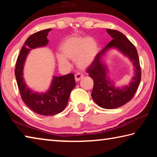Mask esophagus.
Wrapping results in <instances>:
<instances>
[{
  "label": "esophagus",
  "mask_w": 157,
  "mask_h": 157,
  "mask_svg": "<svg viewBox=\"0 0 157 157\" xmlns=\"http://www.w3.org/2000/svg\"><path fill=\"white\" fill-rule=\"evenodd\" d=\"M83 77H84V75H82V74H80V73L76 74V75H75V81H76V82H79L82 78H83Z\"/></svg>",
  "instance_id": "1"
}]
</instances>
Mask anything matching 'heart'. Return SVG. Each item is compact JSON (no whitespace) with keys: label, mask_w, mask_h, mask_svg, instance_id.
I'll return each instance as SVG.
<instances>
[{"label":"heart","mask_w":157,"mask_h":157,"mask_svg":"<svg viewBox=\"0 0 157 157\" xmlns=\"http://www.w3.org/2000/svg\"><path fill=\"white\" fill-rule=\"evenodd\" d=\"M62 54L57 55V62L62 66H67L68 59H75V65L80 69H86L92 65L99 48L91 37L71 36L65 39L60 45Z\"/></svg>","instance_id":"obj_1"}]
</instances>
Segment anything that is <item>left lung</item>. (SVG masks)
<instances>
[{"mask_svg":"<svg viewBox=\"0 0 157 157\" xmlns=\"http://www.w3.org/2000/svg\"><path fill=\"white\" fill-rule=\"evenodd\" d=\"M113 39L97 55L94 63L86 70L94 80L91 97L100 107L112 109L120 107L132 100L139 87L141 78L139 58L136 48L121 32L107 29ZM118 50L129 58L134 66L135 75L127 85L118 87L107 75L108 68L103 57L110 49Z\"/></svg>","mask_w":157,"mask_h":157,"instance_id":"obj_1","label":"left lung"}]
</instances>
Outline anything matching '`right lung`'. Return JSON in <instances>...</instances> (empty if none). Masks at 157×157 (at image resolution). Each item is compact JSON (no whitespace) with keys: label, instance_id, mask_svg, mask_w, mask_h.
<instances>
[{"label":"right lung","instance_id":"obj_1","mask_svg":"<svg viewBox=\"0 0 157 157\" xmlns=\"http://www.w3.org/2000/svg\"><path fill=\"white\" fill-rule=\"evenodd\" d=\"M51 29H46L32 34L21 50L15 68V76L21 98L32 111L42 116H52L64 109L69 96L75 86L73 73L62 76H53L49 89L46 92H36L25 83L23 68L29 52L37 48L45 47L48 44L47 36Z\"/></svg>","mask_w":157,"mask_h":157}]
</instances>
